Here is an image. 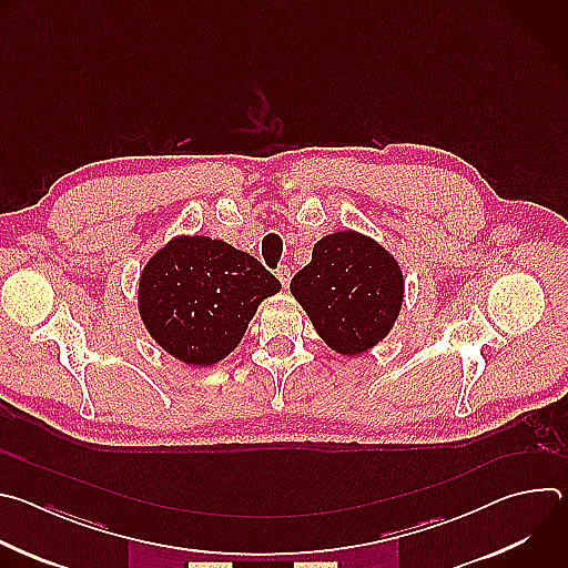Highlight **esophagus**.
I'll return each mask as SVG.
<instances>
[{"label": "esophagus", "mask_w": 568, "mask_h": 568, "mask_svg": "<svg viewBox=\"0 0 568 568\" xmlns=\"http://www.w3.org/2000/svg\"><path fill=\"white\" fill-rule=\"evenodd\" d=\"M276 278L281 281V285H283V287H287V285H290V278H292L290 267H287V265H281V267L276 270Z\"/></svg>", "instance_id": "1"}]
</instances>
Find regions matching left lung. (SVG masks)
<instances>
[{
	"label": "left lung",
	"instance_id": "obj_1",
	"mask_svg": "<svg viewBox=\"0 0 568 568\" xmlns=\"http://www.w3.org/2000/svg\"><path fill=\"white\" fill-rule=\"evenodd\" d=\"M314 331L333 351L359 355L382 342L402 305L395 258L357 231L321 237L290 285Z\"/></svg>",
	"mask_w": 568,
	"mask_h": 568
}]
</instances>
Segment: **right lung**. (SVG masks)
I'll return each mask as SVG.
<instances>
[{"label": "right lung", "instance_id": "right-lung-1", "mask_svg": "<svg viewBox=\"0 0 568 568\" xmlns=\"http://www.w3.org/2000/svg\"><path fill=\"white\" fill-rule=\"evenodd\" d=\"M278 290V278L254 256L222 240L182 235L148 261L139 312L166 353L211 366L240 344L258 303Z\"/></svg>", "mask_w": 568, "mask_h": 568}]
</instances>
